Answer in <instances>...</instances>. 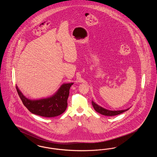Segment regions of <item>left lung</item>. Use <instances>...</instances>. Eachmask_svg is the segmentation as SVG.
Returning a JSON list of instances; mask_svg holds the SVG:
<instances>
[{"label":"left lung","mask_w":157,"mask_h":157,"mask_svg":"<svg viewBox=\"0 0 157 157\" xmlns=\"http://www.w3.org/2000/svg\"><path fill=\"white\" fill-rule=\"evenodd\" d=\"M92 104L94 108L95 109V110L97 112L102 114V115H105V116H114V115H119L120 113L125 112L129 109H125V110H120V111H109V110L106 109L98 105L94 101H92Z\"/></svg>","instance_id":"obj_1"}]
</instances>
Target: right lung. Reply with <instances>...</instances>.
<instances>
[{
    "label": "right lung",
    "mask_w": 157,
    "mask_h": 157,
    "mask_svg": "<svg viewBox=\"0 0 157 157\" xmlns=\"http://www.w3.org/2000/svg\"><path fill=\"white\" fill-rule=\"evenodd\" d=\"M73 83L63 84L52 97L39 100H30L25 97L16 86V90L23 105L35 115L44 117H55L65 111L69 90Z\"/></svg>",
    "instance_id": "1"
}]
</instances>
